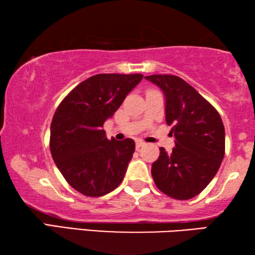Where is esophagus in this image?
<instances>
[{"label": "esophagus", "mask_w": 255, "mask_h": 255, "mask_svg": "<svg viewBox=\"0 0 255 255\" xmlns=\"http://www.w3.org/2000/svg\"><path fill=\"white\" fill-rule=\"evenodd\" d=\"M145 144H146V143H145V141H141V140H137V141H136V148L138 149V148L143 147V146H144Z\"/></svg>", "instance_id": "1"}]
</instances>
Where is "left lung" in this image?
Instances as JSON below:
<instances>
[{
    "label": "left lung",
    "instance_id": "8db88e82",
    "mask_svg": "<svg viewBox=\"0 0 255 255\" xmlns=\"http://www.w3.org/2000/svg\"><path fill=\"white\" fill-rule=\"evenodd\" d=\"M146 80L158 85L166 99V124L172 125L175 147L159 148L152 176L163 193L188 200L204 190L225 154V129L215 107L195 88L175 75L155 74Z\"/></svg>",
    "mask_w": 255,
    "mask_h": 255
}]
</instances>
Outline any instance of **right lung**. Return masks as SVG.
I'll use <instances>...</instances> for the list:
<instances>
[{"instance_id": "add662e5", "label": "right lung", "mask_w": 255, "mask_h": 255, "mask_svg": "<svg viewBox=\"0 0 255 255\" xmlns=\"http://www.w3.org/2000/svg\"><path fill=\"white\" fill-rule=\"evenodd\" d=\"M141 74H97L76 85L56 109L49 147L67 183L86 197L111 192L124 180L135 141L108 139L103 124L122 106Z\"/></svg>"}]
</instances>
